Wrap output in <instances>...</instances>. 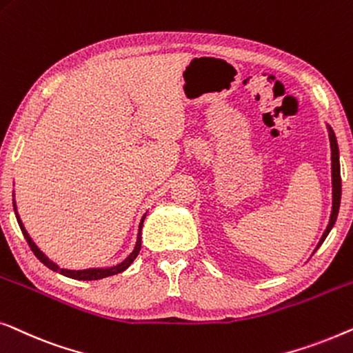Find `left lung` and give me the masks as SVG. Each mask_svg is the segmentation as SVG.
<instances>
[{"label": "left lung", "mask_w": 353, "mask_h": 353, "mask_svg": "<svg viewBox=\"0 0 353 353\" xmlns=\"http://www.w3.org/2000/svg\"><path fill=\"white\" fill-rule=\"evenodd\" d=\"M327 131H330V142H331V177H332V211L330 217V224H327L326 230L323 235H321L319 245H316L315 251L321 246V243L325 241L327 233L331 232V228L334 227V222L337 219V212H339V205H341V166H339V148H337V141L332 129L327 126Z\"/></svg>", "instance_id": "left-lung-1"}]
</instances>
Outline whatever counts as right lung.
<instances>
[{"mask_svg":"<svg viewBox=\"0 0 353 353\" xmlns=\"http://www.w3.org/2000/svg\"><path fill=\"white\" fill-rule=\"evenodd\" d=\"M12 203H14V212H16V217H17L19 225H21V230H22V233H23V236H26V240H27V243H28L30 250H32V251L34 252V256H37L38 259L41 261L44 265L48 267V269H51V270H54V272H59V274L65 275V276H68V278H73V280H83V281H89V280H101V278H107V276H112V275L121 274V272H125V270L128 269V267L132 264L134 259H136L137 254H139V251H141V243H142V240H141V230H142L143 219H145V216L142 217L141 225H139V235H137L136 246H134V251L131 252V254H129V256L126 257L125 261L121 262V264H118V265H115V267H108V269H86V270H67V269H61V267H59L57 264H54L52 261H49L48 257L44 256L43 252L38 250V246L34 245L32 238H30V235H28L27 230H26V227H23V224H22L21 217H19V214H17L16 201H12Z\"/></svg>","mask_w":353,"mask_h":353,"instance_id":"1","label":"right lung"}]
</instances>
